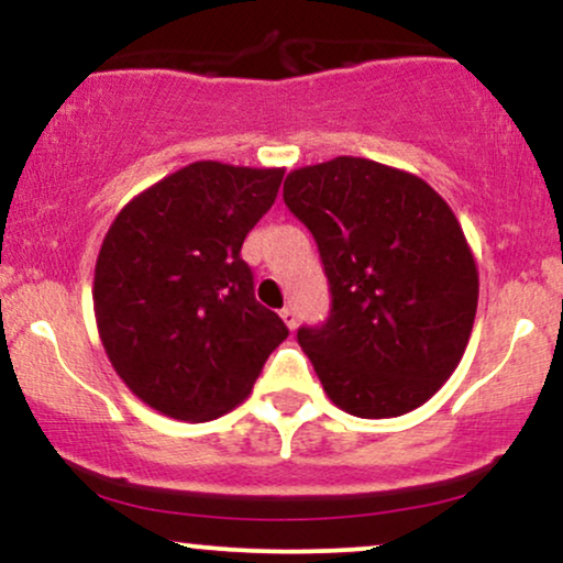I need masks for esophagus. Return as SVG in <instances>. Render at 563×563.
<instances>
[{"instance_id": "esophagus-1", "label": "esophagus", "mask_w": 563, "mask_h": 563, "mask_svg": "<svg viewBox=\"0 0 563 563\" xmlns=\"http://www.w3.org/2000/svg\"><path fill=\"white\" fill-rule=\"evenodd\" d=\"M280 318L288 325V331H294V328H296V312H294V309H290V307L280 309Z\"/></svg>"}]
</instances>
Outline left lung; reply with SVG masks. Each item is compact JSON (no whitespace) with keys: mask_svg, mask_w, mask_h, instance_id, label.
<instances>
[{"mask_svg":"<svg viewBox=\"0 0 563 563\" xmlns=\"http://www.w3.org/2000/svg\"><path fill=\"white\" fill-rule=\"evenodd\" d=\"M283 200L312 232L331 314L296 339L335 407L397 418L429 402L466 352L479 301L452 209L416 174L339 156L290 172Z\"/></svg>","mask_w":563,"mask_h":563,"instance_id":"left-lung-1","label":"left lung"}]
</instances>
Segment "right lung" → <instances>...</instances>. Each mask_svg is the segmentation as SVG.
Returning <instances> with one entry per match:
<instances>
[{
  "instance_id": "obj_1",
  "label": "right lung",
  "mask_w": 563,
  "mask_h": 563,
  "mask_svg": "<svg viewBox=\"0 0 563 563\" xmlns=\"http://www.w3.org/2000/svg\"><path fill=\"white\" fill-rule=\"evenodd\" d=\"M286 169L196 161L134 196L95 264V320L134 397L214 421L249 397L288 328L254 296L241 245Z\"/></svg>"
}]
</instances>
